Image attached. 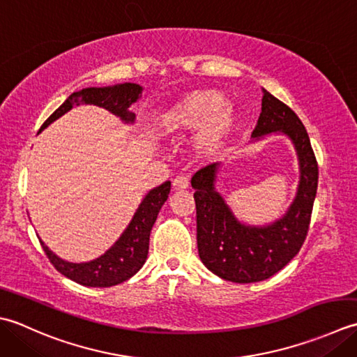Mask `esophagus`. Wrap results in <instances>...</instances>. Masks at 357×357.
<instances>
[{
	"label": "esophagus",
	"mask_w": 357,
	"mask_h": 357,
	"mask_svg": "<svg viewBox=\"0 0 357 357\" xmlns=\"http://www.w3.org/2000/svg\"><path fill=\"white\" fill-rule=\"evenodd\" d=\"M188 186H189V178H188V176H183V174H181V176H177L172 180L174 189H186Z\"/></svg>",
	"instance_id": "obj_1"
}]
</instances>
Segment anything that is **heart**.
Returning a JSON list of instances; mask_svg holds the SVG:
<instances>
[{
    "instance_id": "obj_1",
    "label": "heart",
    "mask_w": 357,
    "mask_h": 357,
    "mask_svg": "<svg viewBox=\"0 0 357 357\" xmlns=\"http://www.w3.org/2000/svg\"><path fill=\"white\" fill-rule=\"evenodd\" d=\"M237 119L223 93L202 89L186 92L166 106L158 114L157 128L165 137H181L200 129L195 151L202 157H215L227 146Z\"/></svg>"
}]
</instances>
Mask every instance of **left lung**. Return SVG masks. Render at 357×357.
Returning a JSON list of instances; mask_svg holds the SVG:
<instances>
[{
  "label": "left lung",
  "mask_w": 357,
  "mask_h": 357,
  "mask_svg": "<svg viewBox=\"0 0 357 357\" xmlns=\"http://www.w3.org/2000/svg\"><path fill=\"white\" fill-rule=\"evenodd\" d=\"M271 132L289 137L301 168L297 195L282 219L266 227L240 223L214 188L220 163L205 166L191 178L197 209L199 256L209 271L225 280L252 283L270 279L289 264L307 238L317 191V160L301 119L264 89L261 112L252 138L260 140Z\"/></svg>",
  "instance_id": "left-lung-1"
}]
</instances>
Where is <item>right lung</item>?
Instances as JSON below:
<instances>
[{"label":"right lung","mask_w":357,"mask_h":357,"mask_svg":"<svg viewBox=\"0 0 357 357\" xmlns=\"http://www.w3.org/2000/svg\"><path fill=\"white\" fill-rule=\"evenodd\" d=\"M140 93L142 86L134 83H125L111 87H87V89L74 92L43 123L40 132L47 128L50 123L70 111L72 106H78L79 103L101 106L126 123H132L135 115L129 112V106L135 103ZM169 191V180L165 181L163 185L151 189L146 197L140 203L135 215L132 217V220H130L129 227L123 232L121 237L114 243L111 250H107L103 256H100L96 260L86 261V264H70V261L56 257L41 240L40 243L46 256L49 257L50 264L55 266V270L66 275L68 279L79 283V285L96 288L119 285V283L130 279L135 273L140 271V268L146 261L151 229L154 227L163 203L168 200Z\"/></svg>","instance_id":"right-lung-1"}]
</instances>
